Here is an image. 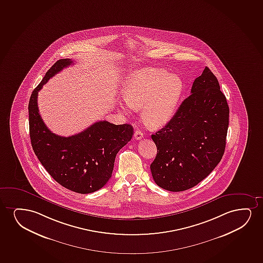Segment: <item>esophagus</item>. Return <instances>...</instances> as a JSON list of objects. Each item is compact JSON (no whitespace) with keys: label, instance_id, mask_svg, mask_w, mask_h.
Segmentation results:
<instances>
[{"label":"esophagus","instance_id":"esophagus-1","mask_svg":"<svg viewBox=\"0 0 263 263\" xmlns=\"http://www.w3.org/2000/svg\"><path fill=\"white\" fill-rule=\"evenodd\" d=\"M134 137H135V138L137 139V140H140V139H142L143 137V134L142 131H140V130H137L136 132H135V135H134Z\"/></svg>","mask_w":263,"mask_h":263}]
</instances>
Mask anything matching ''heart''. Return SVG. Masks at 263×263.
Returning a JSON list of instances; mask_svg holds the SVG:
<instances>
[{
  "instance_id": "1",
  "label": "heart",
  "mask_w": 263,
  "mask_h": 263,
  "mask_svg": "<svg viewBox=\"0 0 263 263\" xmlns=\"http://www.w3.org/2000/svg\"><path fill=\"white\" fill-rule=\"evenodd\" d=\"M183 90L178 76L162 69L143 68L130 77L123 96L131 109H142L141 117L145 126L157 129L174 116Z\"/></svg>"
}]
</instances>
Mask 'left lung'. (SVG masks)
<instances>
[{
	"label": "left lung",
	"mask_w": 263,
	"mask_h": 263,
	"mask_svg": "<svg viewBox=\"0 0 263 263\" xmlns=\"http://www.w3.org/2000/svg\"><path fill=\"white\" fill-rule=\"evenodd\" d=\"M229 118L226 96L206 67L170 122L152 135L157 147L150 166L155 183L167 191H184L211 174L225 152Z\"/></svg>",
	"instance_id": "obj_1"
}]
</instances>
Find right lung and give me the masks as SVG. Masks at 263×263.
<instances>
[{
  "instance_id": "add662e5",
  "label": "right lung",
  "mask_w": 263,
  "mask_h": 263,
  "mask_svg": "<svg viewBox=\"0 0 263 263\" xmlns=\"http://www.w3.org/2000/svg\"><path fill=\"white\" fill-rule=\"evenodd\" d=\"M72 63L70 59L55 62L32 92L28 103L29 135L34 154L51 178L68 190L90 194L111 178L117 154L131 140L134 129L129 124L114 125L106 120L68 137H60L48 128L39 114L38 92Z\"/></svg>"
}]
</instances>
